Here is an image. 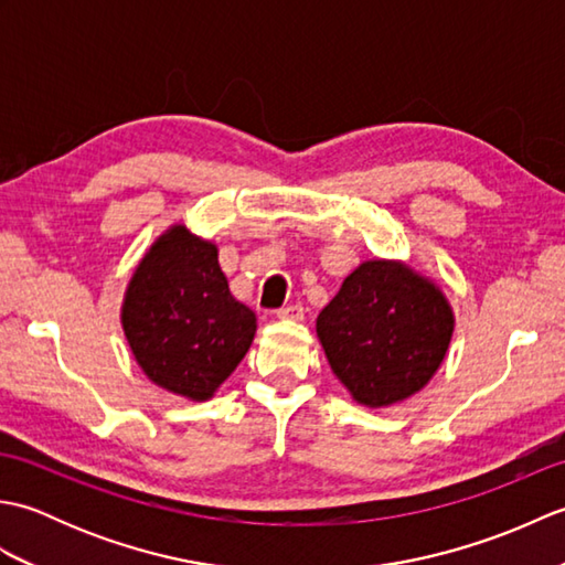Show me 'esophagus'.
Here are the masks:
<instances>
[{
	"label": "esophagus",
	"instance_id": "esophagus-1",
	"mask_svg": "<svg viewBox=\"0 0 565 565\" xmlns=\"http://www.w3.org/2000/svg\"><path fill=\"white\" fill-rule=\"evenodd\" d=\"M276 318L281 320H303V306L301 303H291L276 310Z\"/></svg>",
	"mask_w": 565,
	"mask_h": 565
}]
</instances>
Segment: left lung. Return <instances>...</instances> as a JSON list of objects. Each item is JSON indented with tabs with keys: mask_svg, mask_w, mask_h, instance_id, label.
Listing matches in <instances>:
<instances>
[{
	"mask_svg": "<svg viewBox=\"0 0 565 565\" xmlns=\"http://www.w3.org/2000/svg\"><path fill=\"white\" fill-rule=\"evenodd\" d=\"M449 298L401 259H366L320 310L318 340L359 405L388 407L423 391L454 334Z\"/></svg>",
	"mask_w": 565,
	"mask_h": 565,
	"instance_id": "8db88e82",
	"label": "left lung"
}]
</instances>
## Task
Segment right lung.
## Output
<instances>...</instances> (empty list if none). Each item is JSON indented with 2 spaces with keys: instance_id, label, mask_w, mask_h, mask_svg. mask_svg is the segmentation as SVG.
Segmentation results:
<instances>
[{
  "instance_id": "1",
  "label": "right lung",
  "mask_w": 565,
  "mask_h": 565,
  "mask_svg": "<svg viewBox=\"0 0 565 565\" xmlns=\"http://www.w3.org/2000/svg\"><path fill=\"white\" fill-rule=\"evenodd\" d=\"M121 326L154 386L201 403L243 362L257 316L231 294L218 245L174 223L130 276Z\"/></svg>"
}]
</instances>
